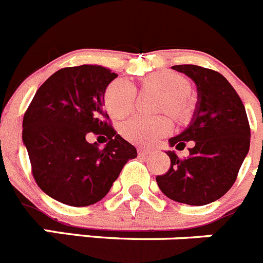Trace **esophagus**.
Wrapping results in <instances>:
<instances>
[{
  "mask_svg": "<svg viewBox=\"0 0 263 263\" xmlns=\"http://www.w3.org/2000/svg\"><path fill=\"white\" fill-rule=\"evenodd\" d=\"M152 153V151L148 149H139V156H149Z\"/></svg>",
  "mask_w": 263,
  "mask_h": 263,
  "instance_id": "esophagus-1",
  "label": "esophagus"
}]
</instances>
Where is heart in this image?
<instances>
[{
  "label": "heart",
  "instance_id": "b5f03b06",
  "mask_svg": "<svg viewBox=\"0 0 263 263\" xmlns=\"http://www.w3.org/2000/svg\"><path fill=\"white\" fill-rule=\"evenodd\" d=\"M141 90L159 93L156 102L157 112H166L176 123H188L193 114V104L190 97L192 84L185 76L173 71H154L139 79ZM107 112L115 119H123L131 114L136 102V88L124 79L110 83L104 93ZM171 131L170 120L166 117H135L120 127V134L129 143L151 146Z\"/></svg>",
  "mask_w": 263,
  "mask_h": 263
}]
</instances>
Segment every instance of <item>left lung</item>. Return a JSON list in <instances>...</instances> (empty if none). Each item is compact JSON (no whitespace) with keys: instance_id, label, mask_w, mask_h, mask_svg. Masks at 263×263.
Returning <instances> with one entry per match:
<instances>
[{"instance_id":"8db88e82","label":"left lung","mask_w":263,"mask_h":263,"mask_svg":"<svg viewBox=\"0 0 263 263\" xmlns=\"http://www.w3.org/2000/svg\"><path fill=\"white\" fill-rule=\"evenodd\" d=\"M173 70L185 73L197 85L191 124L168 140L178 151L190 144V157L180 159L175 152H166L171 167L156 180L176 202L206 205L234 185L249 152V122L241 98L219 72L196 65L173 66Z\"/></svg>"}]
</instances>
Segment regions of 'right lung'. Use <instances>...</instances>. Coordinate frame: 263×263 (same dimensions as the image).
<instances>
[{
  "mask_svg": "<svg viewBox=\"0 0 263 263\" xmlns=\"http://www.w3.org/2000/svg\"><path fill=\"white\" fill-rule=\"evenodd\" d=\"M97 65L65 67L41 85L23 117V143L32 175L54 200L88 206L107 195L136 148L117 134L104 110V93L117 78ZM90 132L109 140L87 143Z\"/></svg>",
  "mask_w": 263,
  "mask_h": 263,
  "instance_id": "obj_1",
  "label": "right lung"
}]
</instances>
